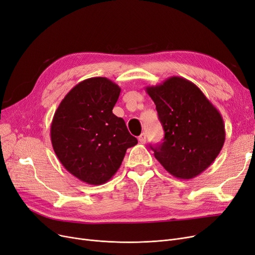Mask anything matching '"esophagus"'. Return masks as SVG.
Here are the masks:
<instances>
[{
  "label": "esophagus",
  "instance_id": "34e87169",
  "mask_svg": "<svg viewBox=\"0 0 255 255\" xmlns=\"http://www.w3.org/2000/svg\"><path fill=\"white\" fill-rule=\"evenodd\" d=\"M138 140H139L140 143L144 144V143H145V141H146V135H145V133H142V134L138 137Z\"/></svg>",
  "mask_w": 255,
  "mask_h": 255
}]
</instances>
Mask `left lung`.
<instances>
[{
	"mask_svg": "<svg viewBox=\"0 0 255 255\" xmlns=\"http://www.w3.org/2000/svg\"><path fill=\"white\" fill-rule=\"evenodd\" d=\"M164 129L161 144L150 146L171 176L189 180L216 160L225 142V125L217 108L191 81L171 76L145 88Z\"/></svg>",
	"mask_w": 255,
	"mask_h": 255,
	"instance_id": "1",
	"label": "left lung"
}]
</instances>
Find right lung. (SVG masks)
I'll return each mask as SVG.
<instances>
[{"label":"right lung","mask_w":255,"mask_h":255,"mask_svg":"<svg viewBox=\"0 0 255 255\" xmlns=\"http://www.w3.org/2000/svg\"><path fill=\"white\" fill-rule=\"evenodd\" d=\"M121 89L107 77L77 84L59 104L51 124V142L63 166L91 185L108 182L127 149L138 143L126 122L113 114Z\"/></svg>","instance_id":"add662e5"}]
</instances>
